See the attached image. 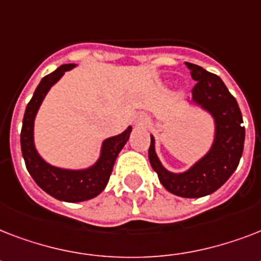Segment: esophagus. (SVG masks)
<instances>
[{
	"label": "esophagus",
	"instance_id": "34e87169",
	"mask_svg": "<svg viewBox=\"0 0 261 261\" xmlns=\"http://www.w3.org/2000/svg\"><path fill=\"white\" fill-rule=\"evenodd\" d=\"M147 122H149V118H147L146 115H139L138 118H137V124H139V126H143Z\"/></svg>",
	"mask_w": 261,
	"mask_h": 261
}]
</instances>
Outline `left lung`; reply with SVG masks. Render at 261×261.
Returning <instances> with one entry per match:
<instances>
[{
    "label": "left lung",
    "mask_w": 261,
    "mask_h": 261,
    "mask_svg": "<svg viewBox=\"0 0 261 261\" xmlns=\"http://www.w3.org/2000/svg\"><path fill=\"white\" fill-rule=\"evenodd\" d=\"M186 66L196 81L191 101L214 119V142L190 169L173 173L163 167L155 153V141L150 135L149 160L159 174L160 182L171 194L181 198H202L222 187L237 169L244 150L245 127L241 126L243 115L239 104L222 80L194 63L186 62Z\"/></svg>",
    "instance_id": "8db88e82"
}]
</instances>
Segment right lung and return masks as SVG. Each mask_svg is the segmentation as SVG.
<instances>
[{
	"label": "right lung",
	"mask_w": 261,
	"mask_h": 261,
	"mask_svg": "<svg viewBox=\"0 0 261 261\" xmlns=\"http://www.w3.org/2000/svg\"><path fill=\"white\" fill-rule=\"evenodd\" d=\"M75 67L74 63L62 65L53 73L43 77L35 90L34 96L28 102L22 119L21 128V153L25 167L35 182L44 192L62 202H84L97 196L110 180L116 157L130 138L131 126L122 134L107 138L101 145L100 157L96 163L85 169H63L46 163L35 147L34 124L39 107L46 97L51 87L61 80L65 71Z\"/></svg>",
	"instance_id": "1"
}]
</instances>
